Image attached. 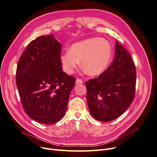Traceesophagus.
Instances as JSON below:
<instances>
[{
	"mask_svg": "<svg viewBox=\"0 0 157 157\" xmlns=\"http://www.w3.org/2000/svg\"><path fill=\"white\" fill-rule=\"evenodd\" d=\"M83 82L82 80H81L80 78H77L76 80V84H82Z\"/></svg>",
	"mask_w": 157,
	"mask_h": 157,
	"instance_id": "esophagus-1",
	"label": "esophagus"
}]
</instances>
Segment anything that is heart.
<instances>
[{
	"instance_id": "obj_1",
	"label": "heart",
	"mask_w": 157,
	"mask_h": 157,
	"mask_svg": "<svg viewBox=\"0 0 157 157\" xmlns=\"http://www.w3.org/2000/svg\"><path fill=\"white\" fill-rule=\"evenodd\" d=\"M112 54V46L108 40L91 38L73 44L69 51L61 55L60 59L68 73H72L81 61L84 71L93 76L101 74L105 70Z\"/></svg>"
}]
</instances>
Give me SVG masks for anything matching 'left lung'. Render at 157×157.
Returning a JSON list of instances; mask_svg holds the SVG:
<instances>
[{
	"instance_id": "obj_1",
	"label": "left lung",
	"mask_w": 157,
	"mask_h": 157,
	"mask_svg": "<svg viewBox=\"0 0 157 157\" xmlns=\"http://www.w3.org/2000/svg\"><path fill=\"white\" fill-rule=\"evenodd\" d=\"M136 66L128 52L117 41L111 65L98 78L86 82V99L92 116L109 122L122 115L135 96Z\"/></svg>"
}]
</instances>
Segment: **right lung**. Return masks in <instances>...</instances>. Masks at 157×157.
Masks as SVG:
<instances>
[{
  "label": "right lung",
  "mask_w": 157,
  "mask_h": 157,
  "mask_svg": "<svg viewBox=\"0 0 157 157\" xmlns=\"http://www.w3.org/2000/svg\"><path fill=\"white\" fill-rule=\"evenodd\" d=\"M61 44L53 35L32 40L18 61L16 82L28 116L52 124L64 116L76 78L63 71Z\"/></svg>",
  "instance_id": "add662e5"
}]
</instances>
